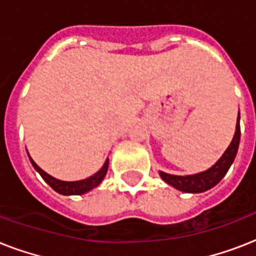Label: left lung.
Returning <instances> with one entry per match:
<instances>
[{
    "mask_svg": "<svg viewBox=\"0 0 256 256\" xmlns=\"http://www.w3.org/2000/svg\"><path fill=\"white\" fill-rule=\"evenodd\" d=\"M239 140H240V124H239V114H238V122H236V130H235V136L232 138V142L230 146L227 148L220 160L208 170L199 172L195 175H187V176H179V175H171L162 172L160 171V178L164 179V182L171 184L175 188H178L184 192H203V191L210 190L211 187L218 184L222 178L226 175V172L230 168L231 164L234 162L236 152H238Z\"/></svg>",
    "mask_w": 256,
    "mask_h": 256,
    "instance_id": "left-lung-1",
    "label": "left lung"
}]
</instances>
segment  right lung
<instances>
[{
    "mask_svg": "<svg viewBox=\"0 0 256 256\" xmlns=\"http://www.w3.org/2000/svg\"><path fill=\"white\" fill-rule=\"evenodd\" d=\"M30 162H32V164H33V168L40 172V175L44 178V180H45V182L48 183L53 190H56L57 192H60V194L62 195L85 194V192H88V191H90L92 188L96 187L100 182H102V179L104 178V175H106V172H108V160H106V162H104V164L102 166V168H100L96 174L92 175L90 178L82 179V180H77V182H64V180L53 178L52 175L45 172L41 168H38L37 164H36L32 158H30Z\"/></svg>",
    "mask_w": 256,
    "mask_h": 256,
    "instance_id": "right-lung-1",
    "label": "right lung"
}]
</instances>
